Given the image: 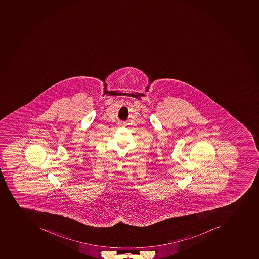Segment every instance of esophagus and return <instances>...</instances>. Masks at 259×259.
Listing matches in <instances>:
<instances>
[{
    "mask_svg": "<svg viewBox=\"0 0 259 259\" xmlns=\"http://www.w3.org/2000/svg\"><path fill=\"white\" fill-rule=\"evenodd\" d=\"M119 124L120 126H126V124L124 123V122H119Z\"/></svg>",
    "mask_w": 259,
    "mask_h": 259,
    "instance_id": "34e87169",
    "label": "esophagus"
}]
</instances>
